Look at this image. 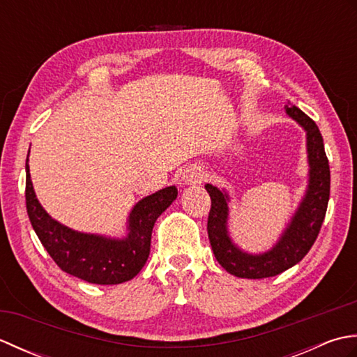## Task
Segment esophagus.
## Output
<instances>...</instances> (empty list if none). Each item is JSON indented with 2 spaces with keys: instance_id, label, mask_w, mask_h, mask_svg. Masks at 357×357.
I'll use <instances>...</instances> for the list:
<instances>
[{
  "instance_id": "obj_1",
  "label": "esophagus",
  "mask_w": 357,
  "mask_h": 357,
  "mask_svg": "<svg viewBox=\"0 0 357 357\" xmlns=\"http://www.w3.org/2000/svg\"><path fill=\"white\" fill-rule=\"evenodd\" d=\"M204 176H206V174H204V170L201 167H190V169L185 170L183 181L185 184H199Z\"/></svg>"
}]
</instances>
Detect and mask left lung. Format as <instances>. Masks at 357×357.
Wrapping results in <instances>:
<instances>
[{
    "label": "left lung",
    "instance_id": "1",
    "mask_svg": "<svg viewBox=\"0 0 357 357\" xmlns=\"http://www.w3.org/2000/svg\"><path fill=\"white\" fill-rule=\"evenodd\" d=\"M285 112L307 132L308 188L276 245L262 255H250L233 244L227 231L229 195L206 184L211 207L207 221L208 239L216 261L233 276L264 279L276 276L304 259L321 231L330 199V165L325 155L319 127L296 105H285Z\"/></svg>",
    "mask_w": 357,
    "mask_h": 357
}]
</instances>
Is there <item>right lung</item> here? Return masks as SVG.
<instances>
[{
  "label": "right lung",
  "mask_w": 357,
  "mask_h": 357,
  "mask_svg": "<svg viewBox=\"0 0 357 357\" xmlns=\"http://www.w3.org/2000/svg\"><path fill=\"white\" fill-rule=\"evenodd\" d=\"M176 196L178 188L172 185L141 199L130 211L128 234L123 239L75 231L41 207L30 179L29 156L26 159V207L36 236L59 268L90 284H123L138 275L150 255L156 219Z\"/></svg>",
  "instance_id": "right-lung-1"
}]
</instances>
